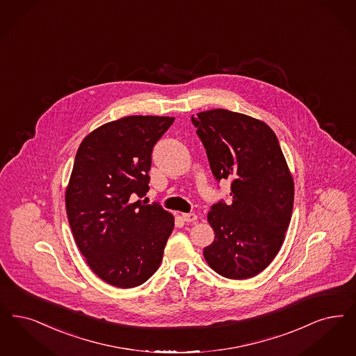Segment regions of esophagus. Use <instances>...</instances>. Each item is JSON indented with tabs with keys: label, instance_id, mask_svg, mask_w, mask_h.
Instances as JSON below:
<instances>
[{
	"label": "esophagus",
	"instance_id": "34e87169",
	"mask_svg": "<svg viewBox=\"0 0 356 356\" xmlns=\"http://www.w3.org/2000/svg\"><path fill=\"white\" fill-rule=\"evenodd\" d=\"M181 218L184 220L185 222H195L197 220V216L195 213H183Z\"/></svg>",
	"mask_w": 356,
	"mask_h": 356
}]
</instances>
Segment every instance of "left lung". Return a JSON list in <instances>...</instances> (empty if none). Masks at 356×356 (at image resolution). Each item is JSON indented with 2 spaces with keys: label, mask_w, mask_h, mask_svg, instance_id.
Returning <instances> with one entry per match:
<instances>
[{
  "label": "left lung",
  "mask_w": 356,
  "mask_h": 356,
  "mask_svg": "<svg viewBox=\"0 0 356 356\" xmlns=\"http://www.w3.org/2000/svg\"><path fill=\"white\" fill-rule=\"evenodd\" d=\"M191 120L214 179L232 183L230 202L208 213L214 241L204 257L225 278H252L280 252L291 218L294 183L282 149L273 129L248 115L217 108Z\"/></svg>",
  "instance_id": "1"
}]
</instances>
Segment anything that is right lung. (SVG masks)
Here are the masks:
<instances>
[{
  "label": "right lung",
  "mask_w": 356,
  "mask_h": 356,
  "mask_svg": "<svg viewBox=\"0 0 356 356\" xmlns=\"http://www.w3.org/2000/svg\"><path fill=\"white\" fill-rule=\"evenodd\" d=\"M170 116H126L81 143L66 189V212L88 266L122 289L144 284L159 269L173 216L140 201L149 189L152 151Z\"/></svg>",
  "instance_id": "add662e5"
}]
</instances>
